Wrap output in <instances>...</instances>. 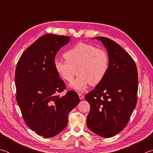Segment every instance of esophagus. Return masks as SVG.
I'll use <instances>...</instances> for the list:
<instances>
[{
    "instance_id": "34e87169",
    "label": "esophagus",
    "mask_w": 153,
    "mask_h": 153,
    "mask_svg": "<svg viewBox=\"0 0 153 153\" xmlns=\"http://www.w3.org/2000/svg\"><path fill=\"white\" fill-rule=\"evenodd\" d=\"M78 96H79V98L81 100H82L83 98H84V95L82 94H78Z\"/></svg>"
}]
</instances>
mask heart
<instances>
[{
	"mask_svg": "<svg viewBox=\"0 0 153 153\" xmlns=\"http://www.w3.org/2000/svg\"><path fill=\"white\" fill-rule=\"evenodd\" d=\"M66 61L55 59L54 69L65 82L74 78L76 69L78 75L69 86L83 92L90 84L92 86L101 82L109 67V57L107 51L85 43H78L63 54Z\"/></svg>",
	"mask_w": 153,
	"mask_h": 153,
	"instance_id": "heart-1",
	"label": "heart"
}]
</instances>
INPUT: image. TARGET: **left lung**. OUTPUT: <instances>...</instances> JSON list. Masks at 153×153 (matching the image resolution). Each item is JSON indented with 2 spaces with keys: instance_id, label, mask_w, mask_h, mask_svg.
Listing matches in <instances>:
<instances>
[{
  "instance_id": "left-lung-1",
  "label": "left lung",
  "mask_w": 153,
  "mask_h": 153,
  "mask_svg": "<svg viewBox=\"0 0 153 153\" xmlns=\"http://www.w3.org/2000/svg\"><path fill=\"white\" fill-rule=\"evenodd\" d=\"M107 49L109 67L104 79L88 93L86 124L92 132L109 138L125 128L137 103L138 71L132 58L113 40L96 37Z\"/></svg>"
}]
</instances>
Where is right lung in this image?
<instances>
[{
	"label": "right lung",
	"instance_id": "add662e5",
	"mask_svg": "<svg viewBox=\"0 0 153 153\" xmlns=\"http://www.w3.org/2000/svg\"><path fill=\"white\" fill-rule=\"evenodd\" d=\"M69 41V36L44 35L23 53L17 64V104L27 126L45 138L65 128L68 114L80 101L73 90L60 95L66 85L54 69L56 53Z\"/></svg>",
	"mask_w": 153,
	"mask_h": 153
}]
</instances>
